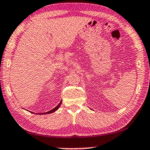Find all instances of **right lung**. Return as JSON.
I'll use <instances>...</instances> for the list:
<instances>
[{"label":"right lung","instance_id":"add662e5","mask_svg":"<svg viewBox=\"0 0 150 150\" xmlns=\"http://www.w3.org/2000/svg\"><path fill=\"white\" fill-rule=\"evenodd\" d=\"M61 103H62V100L60 101V103H59L58 104V105L56 107H55V108H54V109H53L52 110H50V111H48V112H43V113H42L43 115V114H50V113H52V112H54V111H56V110H57V109H58V108L59 107V106H60V105H61Z\"/></svg>","mask_w":150,"mask_h":150}]
</instances>
